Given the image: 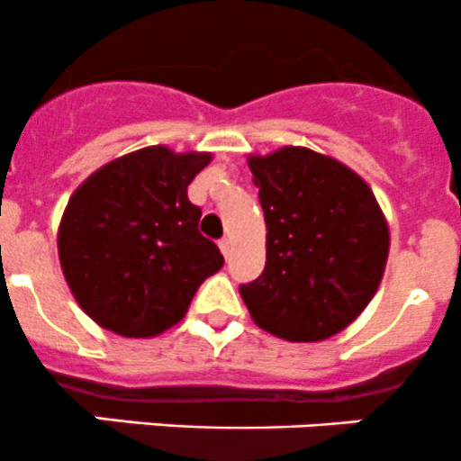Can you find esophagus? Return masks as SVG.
<instances>
[{"label": "esophagus", "instance_id": "obj_1", "mask_svg": "<svg viewBox=\"0 0 461 461\" xmlns=\"http://www.w3.org/2000/svg\"><path fill=\"white\" fill-rule=\"evenodd\" d=\"M220 250L224 253V258H229V255H230V240H226V237H224V240H220Z\"/></svg>", "mask_w": 461, "mask_h": 461}]
</instances>
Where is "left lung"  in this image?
Masks as SVG:
<instances>
[{"instance_id":"1","label":"left lung","mask_w":461,"mask_h":461,"mask_svg":"<svg viewBox=\"0 0 461 461\" xmlns=\"http://www.w3.org/2000/svg\"><path fill=\"white\" fill-rule=\"evenodd\" d=\"M249 167L267 221V267L240 295L258 327L318 343L352 325L384 280L390 229L352 167L300 145Z\"/></svg>"}]
</instances>
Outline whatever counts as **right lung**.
I'll list each match as a JSON object with an SVG mask.
<instances>
[{
	"instance_id": "right-lung-1",
	"label": "right lung",
	"mask_w": 461,
	"mask_h": 461,
	"mask_svg": "<svg viewBox=\"0 0 461 461\" xmlns=\"http://www.w3.org/2000/svg\"><path fill=\"white\" fill-rule=\"evenodd\" d=\"M211 161V152L149 145L77 185L62 212L58 255L76 303L95 325L125 339L163 334L224 267L188 199V185Z\"/></svg>"
}]
</instances>
